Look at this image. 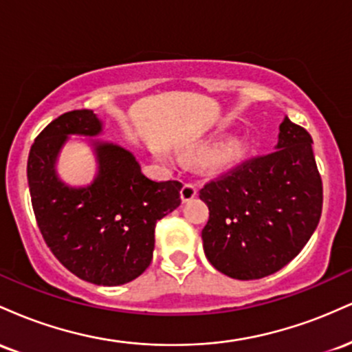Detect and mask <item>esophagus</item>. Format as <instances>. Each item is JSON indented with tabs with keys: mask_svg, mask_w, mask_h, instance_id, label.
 I'll use <instances>...</instances> for the list:
<instances>
[{
	"mask_svg": "<svg viewBox=\"0 0 352 352\" xmlns=\"http://www.w3.org/2000/svg\"><path fill=\"white\" fill-rule=\"evenodd\" d=\"M197 193H199V188L195 184H185L180 190V199L182 201H190L193 197H197Z\"/></svg>",
	"mask_w": 352,
	"mask_h": 352,
	"instance_id": "1",
	"label": "esophagus"
}]
</instances>
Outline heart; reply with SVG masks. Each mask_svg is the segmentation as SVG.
Listing matches in <instances>:
<instances>
[{"instance_id":"obj_1","label":"heart","mask_w":352,"mask_h":352,"mask_svg":"<svg viewBox=\"0 0 352 352\" xmlns=\"http://www.w3.org/2000/svg\"><path fill=\"white\" fill-rule=\"evenodd\" d=\"M218 142L215 140H208V142L200 144L197 147V153H205L212 148H215ZM250 151V140L245 135H235L221 142L215 151V159L221 160V162H235V160L241 159L246 152Z\"/></svg>"}]
</instances>
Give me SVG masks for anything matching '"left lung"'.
<instances>
[{
	"instance_id": "left-lung-1",
	"label": "left lung",
	"mask_w": 352,
	"mask_h": 352,
	"mask_svg": "<svg viewBox=\"0 0 352 352\" xmlns=\"http://www.w3.org/2000/svg\"><path fill=\"white\" fill-rule=\"evenodd\" d=\"M311 144L308 132L286 117L276 151L246 160L200 190L210 210L201 230L204 252L218 272L236 280L265 278L308 243L322 208Z\"/></svg>"
}]
</instances>
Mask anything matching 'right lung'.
Segmentation results:
<instances>
[{"label": "right lung", "mask_w": 352, "mask_h": 352, "mask_svg": "<svg viewBox=\"0 0 352 352\" xmlns=\"http://www.w3.org/2000/svg\"><path fill=\"white\" fill-rule=\"evenodd\" d=\"M104 122L89 109L59 116L36 137L28 157V185L38 227L54 256L80 280L119 286L152 261L155 223L180 205L182 184L153 182L134 153L94 139ZM71 135L87 136L95 179L82 188L60 180L57 160Z\"/></svg>", "instance_id": "right-lung-1"}]
</instances>
